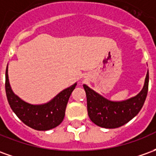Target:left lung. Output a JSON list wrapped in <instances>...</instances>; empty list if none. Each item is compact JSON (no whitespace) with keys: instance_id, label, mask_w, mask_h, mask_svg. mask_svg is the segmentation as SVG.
Returning a JSON list of instances; mask_svg holds the SVG:
<instances>
[{"instance_id":"obj_1","label":"left lung","mask_w":156,"mask_h":156,"mask_svg":"<svg viewBox=\"0 0 156 156\" xmlns=\"http://www.w3.org/2000/svg\"><path fill=\"white\" fill-rule=\"evenodd\" d=\"M149 71L143 89L134 98L122 102H112L106 99L87 85H83L87 96L88 114L92 122L100 127L115 129L124 125L140 111L147 96Z\"/></svg>"}]
</instances>
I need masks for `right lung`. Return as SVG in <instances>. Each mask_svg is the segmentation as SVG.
I'll list each match as a JSON object with an SVG mask.
<instances>
[{
  "label": "right lung",
  "instance_id": "obj_1",
  "mask_svg": "<svg viewBox=\"0 0 156 156\" xmlns=\"http://www.w3.org/2000/svg\"><path fill=\"white\" fill-rule=\"evenodd\" d=\"M77 83L59 93L48 104L32 105L26 103L12 92L9 83L7 68L5 70V94L12 111L21 120L36 130H48L57 127L63 120L65 110L72 92Z\"/></svg>",
  "mask_w": 156,
  "mask_h": 156
}]
</instances>
